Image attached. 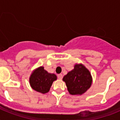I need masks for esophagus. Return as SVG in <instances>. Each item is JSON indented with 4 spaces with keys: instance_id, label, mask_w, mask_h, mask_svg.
<instances>
[{
    "instance_id": "34e87169",
    "label": "esophagus",
    "mask_w": 120,
    "mask_h": 120,
    "mask_svg": "<svg viewBox=\"0 0 120 120\" xmlns=\"http://www.w3.org/2000/svg\"><path fill=\"white\" fill-rule=\"evenodd\" d=\"M62 77H63V76H62V74H59V75H58V78L59 79H62Z\"/></svg>"
}]
</instances>
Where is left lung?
<instances>
[{"label": "left lung", "instance_id": "obj_1", "mask_svg": "<svg viewBox=\"0 0 120 120\" xmlns=\"http://www.w3.org/2000/svg\"><path fill=\"white\" fill-rule=\"evenodd\" d=\"M63 80L71 95L83 94L90 88L92 83L91 73L82 64H76L74 69L63 77Z\"/></svg>", "mask_w": 120, "mask_h": 120}]
</instances>
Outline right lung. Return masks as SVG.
Returning a JSON list of instances; mask_svg holds the SVG:
<instances>
[{
  "mask_svg": "<svg viewBox=\"0 0 120 120\" xmlns=\"http://www.w3.org/2000/svg\"><path fill=\"white\" fill-rule=\"evenodd\" d=\"M56 79L55 74L49 73L43 67H40L33 72L29 79V82L34 90L45 94L49 91L53 82Z\"/></svg>",
  "mask_w": 120,
  "mask_h": 120,
  "instance_id": "obj_1",
  "label": "right lung"
}]
</instances>
